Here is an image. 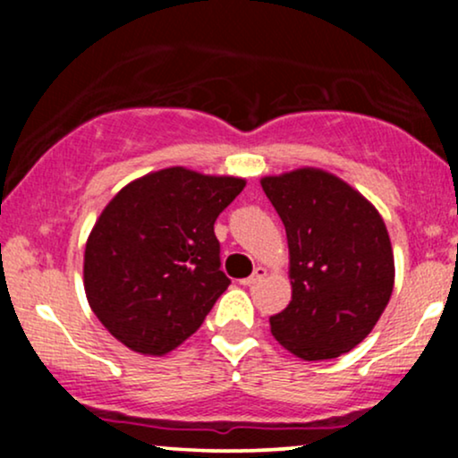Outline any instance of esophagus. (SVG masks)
I'll use <instances>...</instances> for the list:
<instances>
[{"label":"esophagus","instance_id":"obj_1","mask_svg":"<svg viewBox=\"0 0 458 458\" xmlns=\"http://www.w3.org/2000/svg\"><path fill=\"white\" fill-rule=\"evenodd\" d=\"M265 276H267L265 267H256L254 273H251L250 277H245V280H241V284H243V286H251V284H259Z\"/></svg>","mask_w":458,"mask_h":458}]
</instances>
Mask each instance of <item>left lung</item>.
I'll return each mask as SVG.
<instances>
[{
    "instance_id": "1",
    "label": "left lung",
    "mask_w": 458,
    "mask_h": 458,
    "mask_svg": "<svg viewBox=\"0 0 458 458\" xmlns=\"http://www.w3.org/2000/svg\"><path fill=\"white\" fill-rule=\"evenodd\" d=\"M286 228L293 299L269 318L284 349L334 360L370 334L394 288L390 234L379 211L343 178L299 167L260 181Z\"/></svg>"
}]
</instances>
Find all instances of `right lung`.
<instances>
[{
    "mask_svg": "<svg viewBox=\"0 0 458 458\" xmlns=\"http://www.w3.org/2000/svg\"><path fill=\"white\" fill-rule=\"evenodd\" d=\"M243 187V178L165 167L115 193L83 254L88 303L115 340L161 357L196 334L230 284L215 219Z\"/></svg>",
    "mask_w": 458,
    "mask_h": 458,
    "instance_id": "add662e5",
    "label": "right lung"
}]
</instances>
